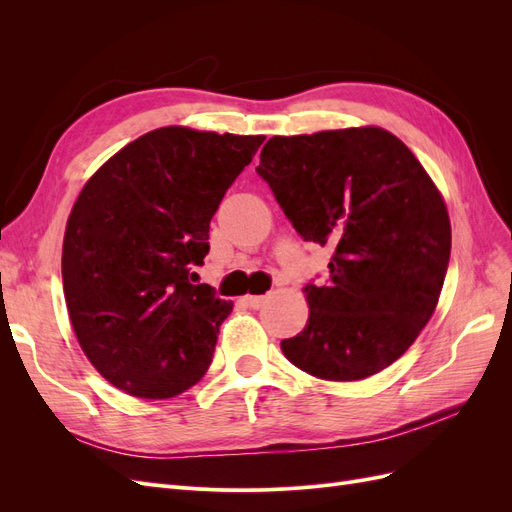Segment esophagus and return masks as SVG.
<instances>
[{
	"label": "esophagus",
	"instance_id": "34e87169",
	"mask_svg": "<svg viewBox=\"0 0 512 512\" xmlns=\"http://www.w3.org/2000/svg\"><path fill=\"white\" fill-rule=\"evenodd\" d=\"M243 303L254 307V309H258V307H262V303H265V297H258V294H245Z\"/></svg>",
	"mask_w": 512,
	"mask_h": 512
}]
</instances>
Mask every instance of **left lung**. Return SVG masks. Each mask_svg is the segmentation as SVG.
<instances>
[{"instance_id": "8db88e82", "label": "left lung", "mask_w": 512, "mask_h": 512, "mask_svg": "<svg viewBox=\"0 0 512 512\" xmlns=\"http://www.w3.org/2000/svg\"><path fill=\"white\" fill-rule=\"evenodd\" d=\"M256 170L299 235L333 247L329 282L303 288L309 318L282 342L284 356L320 380L378 374L440 299L451 220L436 183L378 126L273 136Z\"/></svg>"}]
</instances>
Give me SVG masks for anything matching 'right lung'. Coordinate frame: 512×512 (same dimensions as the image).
<instances>
[{
	"instance_id": "1",
	"label": "right lung",
	"mask_w": 512,
	"mask_h": 512,
	"mask_svg": "<svg viewBox=\"0 0 512 512\" xmlns=\"http://www.w3.org/2000/svg\"><path fill=\"white\" fill-rule=\"evenodd\" d=\"M265 136L166 126L87 179L61 252L68 316L89 363L119 391L168 399L207 374L232 301L192 284L209 224Z\"/></svg>"
}]
</instances>
